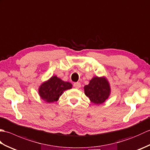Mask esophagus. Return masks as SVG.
Instances as JSON below:
<instances>
[{
  "instance_id": "1",
  "label": "esophagus",
  "mask_w": 150,
  "mask_h": 150,
  "mask_svg": "<svg viewBox=\"0 0 150 150\" xmlns=\"http://www.w3.org/2000/svg\"><path fill=\"white\" fill-rule=\"evenodd\" d=\"M73 86H74L75 88L79 89L81 87V84L80 82H75V83L73 84Z\"/></svg>"
}]
</instances>
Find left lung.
<instances>
[{
    "mask_svg": "<svg viewBox=\"0 0 150 150\" xmlns=\"http://www.w3.org/2000/svg\"><path fill=\"white\" fill-rule=\"evenodd\" d=\"M84 88L85 95L95 104L104 103L111 93L110 84L104 77H94Z\"/></svg>",
    "mask_w": 150,
    "mask_h": 150,
    "instance_id": "left-lung-1",
    "label": "left lung"
}]
</instances>
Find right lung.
<instances>
[{
	"label": "right lung",
	"instance_id": "obj_1",
	"mask_svg": "<svg viewBox=\"0 0 150 150\" xmlns=\"http://www.w3.org/2000/svg\"><path fill=\"white\" fill-rule=\"evenodd\" d=\"M71 88L72 84L70 82L63 81L57 76H52L40 86L39 94L42 99L50 103L58 100L64 91Z\"/></svg>",
	"mask_w": 150,
	"mask_h": 150
}]
</instances>
